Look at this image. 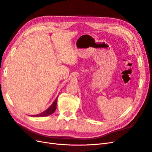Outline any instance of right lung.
<instances>
[{"mask_svg": "<svg viewBox=\"0 0 152 152\" xmlns=\"http://www.w3.org/2000/svg\"><path fill=\"white\" fill-rule=\"evenodd\" d=\"M57 99H58V97L55 99L54 102H53V103L52 104V105L50 107L48 108L45 111H44V112L41 113L40 114L38 115H31V117H45L48 115H50L52 113H53L54 112L55 110L56 109V104H57Z\"/></svg>", "mask_w": 152, "mask_h": 152, "instance_id": "1", "label": "right lung"}]
</instances>
